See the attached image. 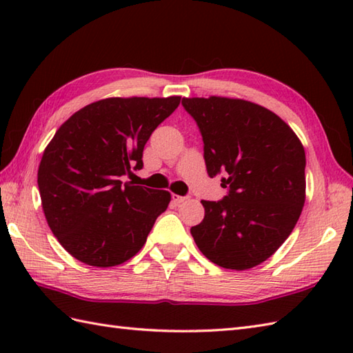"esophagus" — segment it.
<instances>
[{"mask_svg": "<svg viewBox=\"0 0 353 353\" xmlns=\"http://www.w3.org/2000/svg\"><path fill=\"white\" fill-rule=\"evenodd\" d=\"M172 201H174V203H182V201H185L186 200V197H183V196H177V194H172Z\"/></svg>", "mask_w": 353, "mask_h": 353, "instance_id": "1", "label": "esophagus"}]
</instances>
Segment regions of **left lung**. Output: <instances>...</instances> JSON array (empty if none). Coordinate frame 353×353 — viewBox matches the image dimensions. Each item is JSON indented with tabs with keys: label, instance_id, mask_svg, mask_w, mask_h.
Wrapping results in <instances>:
<instances>
[{
	"label": "left lung",
	"instance_id": "left-lung-1",
	"mask_svg": "<svg viewBox=\"0 0 353 353\" xmlns=\"http://www.w3.org/2000/svg\"><path fill=\"white\" fill-rule=\"evenodd\" d=\"M203 139L209 177L221 176L228 194L201 200L205 219L191 228L214 264L245 270L279 249L305 203V150L272 110L245 100L182 99Z\"/></svg>",
	"mask_w": 353,
	"mask_h": 353
}]
</instances>
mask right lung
<instances>
[{
    "label": "right lung",
    "mask_w": 353,
    "mask_h": 353,
    "mask_svg": "<svg viewBox=\"0 0 353 353\" xmlns=\"http://www.w3.org/2000/svg\"><path fill=\"white\" fill-rule=\"evenodd\" d=\"M179 103L181 97L106 99L59 127L43 152L37 186L51 232L76 259L114 267L145 244L171 196L124 177L144 167L145 142Z\"/></svg>",
    "instance_id": "1"
}]
</instances>
